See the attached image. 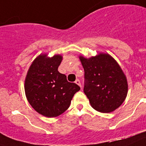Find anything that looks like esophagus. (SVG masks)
<instances>
[{"instance_id": "1", "label": "esophagus", "mask_w": 146, "mask_h": 146, "mask_svg": "<svg viewBox=\"0 0 146 146\" xmlns=\"http://www.w3.org/2000/svg\"><path fill=\"white\" fill-rule=\"evenodd\" d=\"M75 83L77 84H78V85H79V86H80V88L82 87V86H81V83H80V80H79V79H77V80H75Z\"/></svg>"}]
</instances>
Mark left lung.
I'll use <instances>...</instances> for the list:
<instances>
[{"label":"left lung","instance_id":"obj_1","mask_svg":"<svg viewBox=\"0 0 146 146\" xmlns=\"http://www.w3.org/2000/svg\"><path fill=\"white\" fill-rule=\"evenodd\" d=\"M80 60L84 69V92L91 106L102 113L117 109L127 93V79L120 66L108 54Z\"/></svg>","mask_w":146,"mask_h":146}]
</instances>
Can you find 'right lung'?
<instances>
[{
	"label": "right lung",
	"instance_id": "add662e5",
	"mask_svg": "<svg viewBox=\"0 0 146 146\" xmlns=\"http://www.w3.org/2000/svg\"><path fill=\"white\" fill-rule=\"evenodd\" d=\"M62 56L40 55L33 62L25 79L26 96L32 108L47 117H56L69 108L74 94L80 90L58 72Z\"/></svg>",
	"mask_w": 146,
	"mask_h": 146
}]
</instances>
